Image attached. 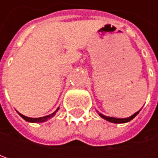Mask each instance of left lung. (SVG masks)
I'll return each instance as SVG.
<instances>
[{
	"mask_svg": "<svg viewBox=\"0 0 158 158\" xmlns=\"http://www.w3.org/2000/svg\"><path fill=\"white\" fill-rule=\"evenodd\" d=\"M139 111L140 110H138V111H136L135 114H133L132 116H130V117H128V118H114V117H109V116H105V115H103V114H102V113H99V115L102 117V118H103L104 120H106V121H108V122H110V123H128V122H130L131 120H133L138 113H139Z\"/></svg>",
	"mask_w": 158,
	"mask_h": 158,
	"instance_id": "1",
	"label": "left lung"
}]
</instances>
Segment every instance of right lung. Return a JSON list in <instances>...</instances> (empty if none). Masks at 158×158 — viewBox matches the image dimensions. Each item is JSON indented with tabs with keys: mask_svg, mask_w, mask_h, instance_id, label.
Returning a JSON list of instances; mask_svg holds the SVG:
<instances>
[{
	"mask_svg": "<svg viewBox=\"0 0 158 158\" xmlns=\"http://www.w3.org/2000/svg\"><path fill=\"white\" fill-rule=\"evenodd\" d=\"M59 108H57L56 111H54L53 113H51V114H49V115H47V116H44V117H39V118H30V117H27V116H24V115H23V114H21V113H19V115L23 118V119H24L26 122H29V123H44V122H46V121H48V119H50V118H52L55 114H56V112L58 110Z\"/></svg>",
	"mask_w": 158,
	"mask_h": 158,
	"instance_id": "add662e5",
	"label": "right lung"
}]
</instances>
